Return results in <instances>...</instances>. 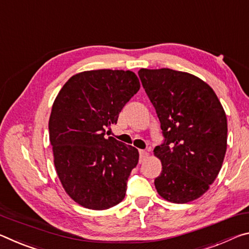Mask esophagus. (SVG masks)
I'll return each instance as SVG.
<instances>
[{
    "label": "esophagus",
    "mask_w": 249,
    "mask_h": 249,
    "mask_svg": "<svg viewBox=\"0 0 249 249\" xmlns=\"http://www.w3.org/2000/svg\"><path fill=\"white\" fill-rule=\"evenodd\" d=\"M139 154H140V162H143L146 158H148L149 153L144 151V150H140L139 151Z\"/></svg>",
    "instance_id": "34e87169"
}]
</instances>
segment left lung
Returning <instances> with one entry per match:
<instances>
[{"label":"left lung","mask_w":249,"mask_h":249,"mask_svg":"<svg viewBox=\"0 0 249 249\" xmlns=\"http://www.w3.org/2000/svg\"><path fill=\"white\" fill-rule=\"evenodd\" d=\"M161 124L163 143L154 154L162 171L154 180L169 202L202 196L215 181L227 148L225 111L209 85L196 76L169 68L138 72Z\"/></svg>","instance_id":"left-lung-1"}]
</instances>
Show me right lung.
<instances>
[{
	"label": "right lung",
	"instance_id": "right-lung-1",
	"mask_svg": "<svg viewBox=\"0 0 249 249\" xmlns=\"http://www.w3.org/2000/svg\"><path fill=\"white\" fill-rule=\"evenodd\" d=\"M139 89L132 71L98 69L71 77L54 101L48 129L56 172L86 209L107 210L125 196L139 152L105 134Z\"/></svg>",
	"mask_w": 249,
	"mask_h": 249
}]
</instances>
